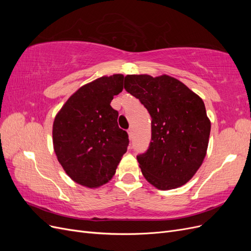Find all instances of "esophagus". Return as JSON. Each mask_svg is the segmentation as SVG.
I'll return each mask as SVG.
<instances>
[{
    "mask_svg": "<svg viewBox=\"0 0 251 251\" xmlns=\"http://www.w3.org/2000/svg\"><path fill=\"white\" fill-rule=\"evenodd\" d=\"M127 134H128V139L132 140V138H133V130H132V128H128Z\"/></svg>",
    "mask_w": 251,
    "mask_h": 251,
    "instance_id": "esophagus-1",
    "label": "esophagus"
}]
</instances>
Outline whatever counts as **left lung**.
I'll return each instance as SVG.
<instances>
[{
	"instance_id": "left-lung-1",
	"label": "left lung",
	"mask_w": 251,
	"mask_h": 251,
	"mask_svg": "<svg viewBox=\"0 0 251 251\" xmlns=\"http://www.w3.org/2000/svg\"><path fill=\"white\" fill-rule=\"evenodd\" d=\"M125 89L151 117V141L137 156L149 183L161 191L184 185L201 166L208 147L210 120L202 98L169 75H126Z\"/></svg>"
}]
</instances>
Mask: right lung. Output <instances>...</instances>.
I'll return each mask as SVG.
<instances>
[{
    "label": "right lung",
    "instance_id": "right-lung-1",
    "mask_svg": "<svg viewBox=\"0 0 251 251\" xmlns=\"http://www.w3.org/2000/svg\"><path fill=\"white\" fill-rule=\"evenodd\" d=\"M123 74L102 76L80 87L66 101L53 123V149L74 182L97 188L113 178L128 146L118 126L113 97L124 89Z\"/></svg>",
    "mask_w": 251,
    "mask_h": 251
}]
</instances>
